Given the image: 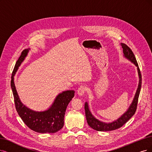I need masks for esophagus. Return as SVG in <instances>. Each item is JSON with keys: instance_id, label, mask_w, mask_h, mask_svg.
Here are the masks:
<instances>
[{"instance_id": "1", "label": "esophagus", "mask_w": 152, "mask_h": 152, "mask_svg": "<svg viewBox=\"0 0 152 152\" xmlns=\"http://www.w3.org/2000/svg\"><path fill=\"white\" fill-rule=\"evenodd\" d=\"M86 91V87L85 86H81L77 89V94L80 96H82L85 94Z\"/></svg>"}]
</instances>
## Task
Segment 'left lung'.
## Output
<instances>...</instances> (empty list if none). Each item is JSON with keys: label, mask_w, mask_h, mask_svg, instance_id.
Instances as JSON below:
<instances>
[{"label": "left lung", "mask_w": 152, "mask_h": 152, "mask_svg": "<svg viewBox=\"0 0 152 152\" xmlns=\"http://www.w3.org/2000/svg\"><path fill=\"white\" fill-rule=\"evenodd\" d=\"M121 46L123 48V57H124L125 59H126L127 60H128L129 61H130L132 63H133L137 67L138 78H139L138 88L136 91L135 94H134V98L133 99L132 102L130 104V105L129 106L127 110L122 115H121L118 118L111 122L107 123V122L102 121L97 119L96 118L94 117V115L91 113L90 110H89L88 103V102L85 103V110L87 123L89 126L96 131L109 132V131L115 130H116V129L120 128L123 125H125V123L134 115V114L135 113V111L137 110L138 99L139 97L140 89H141V86H142L141 72H140L139 67L135 58V56H134L131 49L128 46H127L126 44L123 43H121Z\"/></svg>", "instance_id": "obj_1"}]
</instances>
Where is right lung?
Segmentation results:
<instances>
[{"mask_svg": "<svg viewBox=\"0 0 152 152\" xmlns=\"http://www.w3.org/2000/svg\"><path fill=\"white\" fill-rule=\"evenodd\" d=\"M31 49H24L16 62L11 77L12 88L15 108L25 124L32 130L40 133L58 132L64 126V118L67 106L75 96L74 90H67L59 93L52 104L44 111H36L22 103L14 83V76L23 63Z\"/></svg>", "mask_w": 152, "mask_h": 152, "instance_id": "add662e5", "label": "right lung"}]
</instances>
